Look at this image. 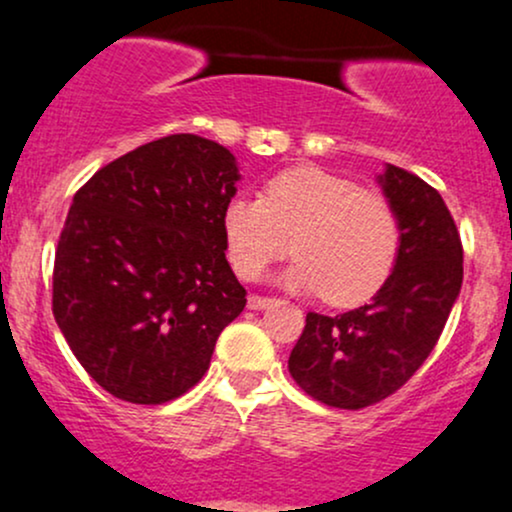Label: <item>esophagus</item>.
Here are the masks:
<instances>
[{"label": "esophagus", "instance_id": "34e87169", "mask_svg": "<svg viewBox=\"0 0 512 512\" xmlns=\"http://www.w3.org/2000/svg\"><path fill=\"white\" fill-rule=\"evenodd\" d=\"M271 302H273L271 297L251 295V297H249V309H263V307H268V304H271Z\"/></svg>", "mask_w": 512, "mask_h": 512}]
</instances>
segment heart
Instances as JSON below:
<instances>
[{
  "label": "heart",
  "mask_w": 512,
  "mask_h": 512,
  "mask_svg": "<svg viewBox=\"0 0 512 512\" xmlns=\"http://www.w3.org/2000/svg\"><path fill=\"white\" fill-rule=\"evenodd\" d=\"M222 244L234 273L256 280L290 249L297 261L283 283L321 292L333 307L370 300L399 254V217L377 191L321 166H297L273 176L261 198L237 193L220 215Z\"/></svg>",
  "instance_id": "obj_1"
}]
</instances>
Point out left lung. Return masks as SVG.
<instances>
[{
    "label": "left lung",
    "instance_id": "left-lung-1",
    "mask_svg": "<svg viewBox=\"0 0 512 512\" xmlns=\"http://www.w3.org/2000/svg\"><path fill=\"white\" fill-rule=\"evenodd\" d=\"M377 181L399 217L392 275L365 307L309 312L287 360L292 380L336 409H365L404 387L433 353L462 287V241L440 193L394 164Z\"/></svg>",
    "mask_w": 512,
    "mask_h": 512
}]
</instances>
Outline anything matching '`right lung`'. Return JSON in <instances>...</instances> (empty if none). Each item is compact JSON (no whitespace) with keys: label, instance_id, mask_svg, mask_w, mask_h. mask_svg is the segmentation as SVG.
Masks as SVG:
<instances>
[{"label":"right lung","instance_id":"1","mask_svg":"<svg viewBox=\"0 0 512 512\" xmlns=\"http://www.w3.org/2000/svg\"><path fill=\"white\" fill-rule=\"evenodd\" d=\"M241 179L227 147L169 135L79 188L55 251L53 314L82 367L130 404L186 394L246 290L220 215Z\"/></svg>","mask_w":512,"mask_h":512}]
</instances>
